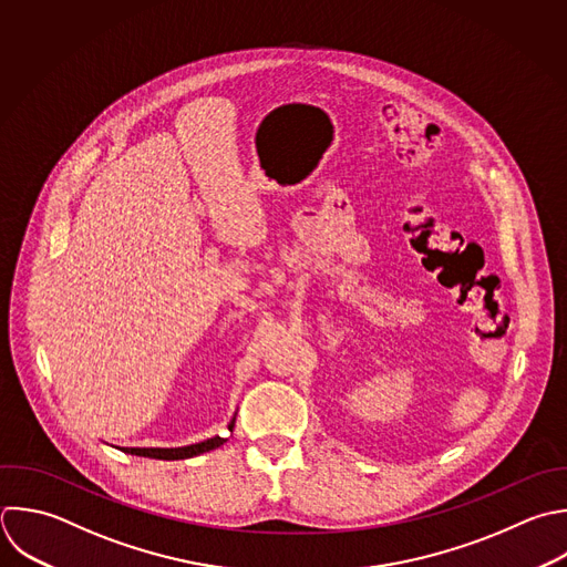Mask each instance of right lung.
<instances>
[{"label":"right lung","instance_id":"right-lung-1","mask_svg":"<svg viewBox=\"0 0 567 567\" xmlns=\"http://www.w3.org/2000/svg\"><path fill=\"white\" fill-rule=\"evenodd\" d=\"M235 421L228 425V430L233 432ZM228 439L226 436H213L208 441L195 443V445H186V447H124V452L128 454H137V456H151V458H166V461H175V458H190L197 454H204L208 450H215L219 445H224Z\"/></svg>","mask_w":567,"mask_h":567}]
</instances>
